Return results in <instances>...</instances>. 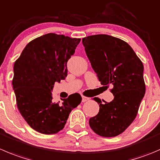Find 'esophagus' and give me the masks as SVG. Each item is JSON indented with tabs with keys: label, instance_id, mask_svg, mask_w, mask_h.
<instances>
[{
	"label": "esophagus",
	"instance_id": "1",
	"mask_svg": "<svg viewBox=\"0 0 160 160\" xmlns=\"http://www.w3.org/2000/svg\"><path fill=\"white\" fill-rule=\"evenodd\" d=\"M89 99H90L89 98L86 97V96H84V95H82V102H87V101H88Z\"/></svg>",
	"mask_w": 160,
	"mask_h": 160
}]
</instances>
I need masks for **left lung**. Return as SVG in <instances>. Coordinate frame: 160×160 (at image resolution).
Returning <instances> with one entry per match:
<instances>
[{"label":"left lung","mask_w":160,"mask_h":160,"mask_svg":"<svg viewBox=\"0 0 160 160\" xmlns=\"http://www.w3.org/2000/svg\"><path fill=\"white\" fill-rule=\"evenodd\" d=\"M87 56L101 84L114 95L112 102L94 100L99 112L90 118L94 133L105 138L122 134L136 118L145 93L143 63L127 42L106 34L88 36L82 39ZM103 101V100H102Z\"/></svg>","instance_id":"8db88e82"}]
</instances>
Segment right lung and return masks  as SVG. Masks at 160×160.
<instances>
[{
	"instance_id": "right-lung-1",
	"label": "right lung",
	"mask_w": 160,
	"mask_h": 160,
	"mask_svg": "<svg viewBox=\"0 0 160 160\" xmlns=\"http://www.w3.org/2000/svg\"><path fill=\"white\" fill-rule=\"evenodd\" d=\"M80 38L50 33L28 43L14 64L12 86L19 112L36 131L56 134L66 125L69 113L82 101L80 94H70L62 103L52 101L55 82L67 76L68 60Z\"/></svg>"
}]
</instances>
